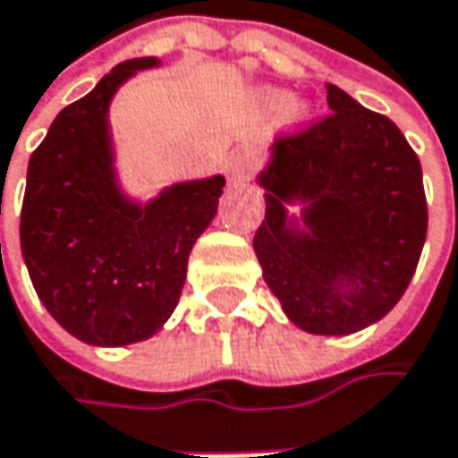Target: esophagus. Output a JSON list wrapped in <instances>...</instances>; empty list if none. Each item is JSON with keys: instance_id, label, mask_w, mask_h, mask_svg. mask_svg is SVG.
I'll use <instances>...</instances> for the list:
<instances>
[{"instance_id": "obj_1", "label": "esophagus", "mask_w": 458, "mask_h": 458, "mask_svg": "<svg viewBox=\"0 0 458 458\" xmlns=\"http://www.w3.org/2000/svg\"><path fill=\"white\" fill-rule=\"evenodd\" d=\"M248 171H250V157L248 155H232L226 160V174H229L232 182H242L248 176Z\"/></svg>"}]
</instances>
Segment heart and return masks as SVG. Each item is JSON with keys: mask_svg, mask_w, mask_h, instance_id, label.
<instances>
[{"mask_svg": "<svg viewBox=\"0 0 458 458\" xmlns=\"http://www.w3.org/2000/svg\"><path fill=\"white\" fill-rule=\"evenodd\" d=\"M260 102H263V107H268V110H282V107H287L290 97H287L284 91H279V89H266V91L260 94Z\"/></svg>", "mask_w": 458, "mask_h": 458, "instance_id": "1", "label": "heart"}]
</instances>
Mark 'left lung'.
<instances>
[{
	"mask_svg": "<svg viewBox=\"0 0 458 458\" xmlns=\"http://www.w3.org/2000/svg\"><path fill=\"white\" fill-rule=\"evenodd\" d=\"M329 115L276 140L258 184L253 250L268 290L311 335H353L406 293L428 237L422 165L401 129L327 84ZM301 204L298 216L286 208Z\"/></svg>",
	"mask_w": 458,
	"mask_h": 458,
	"instance_id": "8db88e82",
	"label": "left lung"
}]
</instances>
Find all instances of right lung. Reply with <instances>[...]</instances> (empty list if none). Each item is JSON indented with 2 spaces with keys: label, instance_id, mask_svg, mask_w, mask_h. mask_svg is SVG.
<instances>
[{
  "label": "right lung",
  "instance_id": "right-lung-1",
  "mask_svg": "<svg viewBox=\"0 0 458 458\" xmlns=\"http://www.w3.org/2000/svg\"><path fill=\"white\" fill-rule=\"evenodd\" d=\"M157 63L115 65L57 113L29 160L23 260L44 309L89 345L140 343L165 324L226 184L224 176L179 182L149 202L118 187L107 110L118 86Z\"/></svg>",
  "mask_w": 458,
  "mask_h": 458
}]
</instances>
